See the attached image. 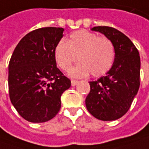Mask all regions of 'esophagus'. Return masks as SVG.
I'll return each mask as SVG.
<instances>
[{"mask_svg": "<svg viewBox=\"0 0 149 149\" xmlns=\"http://www.w3.org/2000/svg\"><path fill=\"white\" fill-rule=\"evenodd\" d=\"M78 83L77 80H74V79H72L71 80V85L72 86H74V85H76V84Z\"/></svg>", "mask_w": 149, "mask_h": 149, "instance_id": "1", "label": "esophagus"}]
</instances>
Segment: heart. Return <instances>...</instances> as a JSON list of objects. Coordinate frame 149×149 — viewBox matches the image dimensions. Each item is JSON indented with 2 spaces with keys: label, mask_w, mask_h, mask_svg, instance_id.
<instances>
[{
  "label": "heart",
  "mask_w": 149,
  "mask_h": 149,
  "mask_svg": "<svg viewBox=\"0 0 149 149\" xmlns=\"http://www.w3.org/2000/svg\"><path fill=\"white\" fill-rule=\"evenodd\" d=\"M77 56L79 63L70 70L72 77H84L89 73L94 77H100L113 65L115 48L108 37L79 30L70 34L67 40H60L54 49L55 62L64 71L70 68Z\"/></svg>",
  "instance_id": "1"
}]
</instances>
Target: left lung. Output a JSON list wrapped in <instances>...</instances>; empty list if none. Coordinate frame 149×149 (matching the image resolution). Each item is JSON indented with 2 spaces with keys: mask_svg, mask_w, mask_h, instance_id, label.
Returning <instances> with one entry per match:
<instances>
[{
  "mask_svg": "<svg viewBox=\"0 0 149 149\" xmlns=\"http://www.w3.org/2000/svg\"><path fill=\"white\" fill-rule=\"evenodd\" d=\"M91 30L111 40L115 48V60L105 76L89 82L86 108L100 120H116L128 112L139 89V53L129 37L113 27L95 26Z\"/></svg>",
  "mask_w": 149,
  "mask_h": 149,
  "instance_id": "left-lung-1",
  "label": "left lung"
}]
</instances>
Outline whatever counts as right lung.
Segmentation results:
<instances>
[{
  "label": "right lung",
  "instance_id": "add662e5",
  "mask_svg": "<svg viewBox=\"0 0 149 149\" xmlns=\"http://www.w3.org/2000/svg\"><path fill=\"white\" fill-rule=\"evenodd\" d=\"M63 32V28L57 27L31 31L20 40L10 60V99L29 122L44 123L53 118L61 108V95L71 85L54 57Z\"/></svg>",
  "mask_w": 149,
  "mask_h": 149
}]
</instances>
